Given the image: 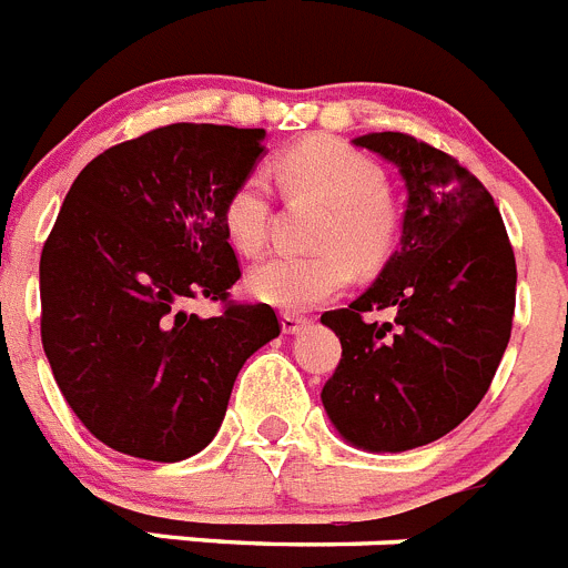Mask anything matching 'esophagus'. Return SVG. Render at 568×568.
<instances>
[{"instance_id": "1", "label": "esophagus", "mask_w": 568, "mask_h": 568, "mask_svg": "<svg viewBox=\"0 0 568 568\" xmlns=\"http://www.w3.org/2000/svg\"><path fill=\"white\" fill-rule=\"evenodd\" d=\"M307 324V318L298 316V313H281V331L284 333H298Z\"/></svg>"}]
</instances>
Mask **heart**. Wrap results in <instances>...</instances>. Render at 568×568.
<instances>
[{
	"mask_svg": "<svg viewBox=\"0 0 568 568\" xmlns=\"http://www.w3.org/2000/svg\"><path fill=\"white\" fill-rule=\"evenodd\" d=\"M290 192L327 201L318 226L324 250L295 255L278 252L250 270L246 290L261 304L310 310L342 293L358 266H376L396 241V217L385 197V172L373 158L331 138H313L290 149L278 163ZM273 221V186L261 169L246 172L221 210V224L237 252H258Z\"/></svg>",
	"mask_w": 568,
	"mask_h": 568,
	"instance_id": "heart-1",
	"label": "heart"
}]
</instances>
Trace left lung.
<instances>
[{
  "mask_svg": "<svg viewBox=\"0 0 568 568\" xmlns=\"http://www.w3.org/2000/svg\"><path fill=\"white\" fill-rule=\"evenodd\" d=\"M405 181L399 250L356 302L327 310L342 358L322 390L338 434L373 454L428 445L486 396L511 336L517 264L488 189L402 132L353 140ZM390 308L394 323H367Z\"/></svg>",
  "mask_w": 568,
  "mask_h": 568,
  "instance_id": "left-lung-1",
  "label": "left lung"
}]
</instances>
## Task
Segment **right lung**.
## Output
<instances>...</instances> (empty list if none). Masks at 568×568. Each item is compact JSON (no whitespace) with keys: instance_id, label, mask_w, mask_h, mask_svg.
Returning <instances> with one entry per match:
<instances>
[{"instance_id":"add662e5","label":"right lung","mask_w":568,"mask_h":568,"mask_svg":"<svg viewBox=\"0 0 568 568\" xmlns=\"http://www.w3.org/2000/svg\"><path fill=\"white\" fill-rule=\"evenodd\" d=\"M264 129L172 123L77 174L42 246V347L80 423L129 457L178 463L212 443L237 371L281 333L241 278L221 210ZM189 297L221 301L212 320Z\"/></svg>"}]
</instances>
